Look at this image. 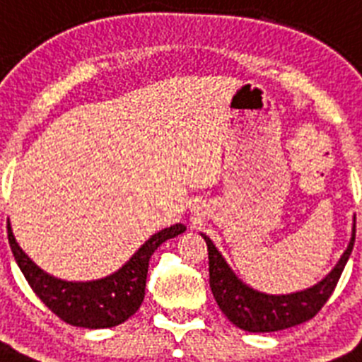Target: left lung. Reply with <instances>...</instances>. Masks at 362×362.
Wrapping results in <instances>:
<instances>
[{
	"label": "left lung",
	"instance_id": "left-lung-1",
	"mask_svg": "<svg viewBox=\"0 0 362 362\" xmlns=\"http://www.w3.org/2000/svg\"><path fill=\"white\" fill-rule=\"evenodd\" d=\"M202 238L208 245L209 287L218 309L226 315L228 320L241 329L250 333H270L311 320L324 308V303L335 291L342 270L354 250L355 224L351 230L350 245L329 274L309 289L291 294H265L243 284L233 274V270L230 269L223 254L217 250L214 241L204 233Z\"/></svg>",
	"mask_w": 362,
	"mask_h": 362
}]
</instances>
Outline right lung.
Instances as JSON below:
<instances>
[{"mask_svg":"<svg viewBox=\"0 0 362 362\" xmlns=\"http://www.w3.org/2000/svg\"><path fill=\"white\" fill-rule=\"evenodd\" d=\"M186 232L184 224L163 228L139 247L119 270L93 281H66L47 274L18 245L8 224V243L18 267L36 296L71 326L103 329L129 320L139 309L145 296L148 259L162 243Z\"/></svg>","mask_w":362,"mask_h":362,"instance_id":"right-lung-1","label":"right lung"}]
</instances>
